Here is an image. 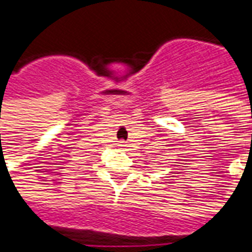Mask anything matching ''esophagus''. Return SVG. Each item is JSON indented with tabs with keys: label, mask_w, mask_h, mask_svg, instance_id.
I'll list each match as a JSON object with an SVG mask.
<instances>
[{
	"label": "esophagus",
	"mask_w": 252,
	"mask_h": 252,
	"mask_svg": "<svg viewBox=\"0 0 252 252\" xmlns=\"http://www.w3.org/2000/svg\"><path fill=\"white\" fill-rule=\"evenodd\" d=\"M117 146H119V147H120V148H123V147H124V146H126V143H124V142H119V144H117Z\"/></svg>",
	"instance_id": "obj_1"
}]
</instances>
